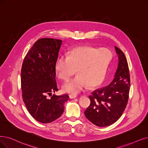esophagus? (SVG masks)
<instances>
[{"mask_svg": "<svg viewBox=\"0 0 148 148\" xmlns=\"http://www.w3.org/2000/svg\"><path fill=\"white\" fill-rule=\"evenodd\" d=\"M77 97V95L76 94H70L69 95L70 99H74V98H76Z\"/></svg>", "mask_w": 148, "mask_h": 148, "instance_id": "34e87169", "label": "esophagus"}]
</instances>
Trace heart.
<instances>
[{
  "label": "heart",
  "instance_id": "1",
  "mask_svg": "<svg viewBox=\"0 0 148 148\" xmlns=\"http://www.w3.org/2000/svg\"><path fill=\"white\" fill-rule=\"evenodd\" d=\"M111 51L106 48L97 49L89 47L75 48L68 57L60 56L56 63L58 77L67 81L75 73L74 78L62 87L66 92L77 94L89 87L97 86L103 79L111 59Z\"/></svg>",
  "mask_w": 148,
  "mask_h": 148
}]
</instances>
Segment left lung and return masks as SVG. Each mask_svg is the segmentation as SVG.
<instances>
[{"instance_id":"left-lung-1","label":"left lung","mask_w":148,"mask_h":148,"mask_svg":"<svg viewBox=\"0 0 148 148\" xmlns=\"http://www.w3.org/2000/svg\"><path fill=\"white\" fill-rule=\"evenodd\" d=\"M118 65L108 86L94 91L89 96L91 104L85 111L86 117L99 127L110 126L117 121L125 111L130 89V77L124 53L117 47Z\"/></svg>"}]
</instances>
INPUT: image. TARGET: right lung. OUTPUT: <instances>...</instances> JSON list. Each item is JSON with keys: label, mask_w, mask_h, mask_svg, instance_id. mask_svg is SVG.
<instances>
[{"label": "right lung", "mask_w": 148, "mask_h": 148, "mask_svg": "<svg viewBox=\"0 0 148 148\" xmlns=\"http://www.w3.org/2000/svg\"><path fill=\"white\" fill-rule=\"evenodd\" d=\"M62 40L52 38L38 40L25 56L21 69L22 98L29 114L42 123L59 118L68 94L47 96L58 91L56 63Z\"/></svg>", "instance_id": "right-lung-1"}]
</instances>
